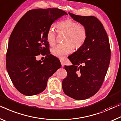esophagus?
Instances as JSON below:
<instances>
[{
    "mask_svg": "<svg viewBox=\"0 0 121 121\" xmlns=\"http://www.w3.org/2000/svg\"><path fill=\"white\" fill-rule=\"evenodd\" d=\"M60 63H61V65H62V67L64 66V63H63V62L62 60H60Z\"/></svg>",
    "mask_w": 121,
    "mask_h": 121,
    "instance_id": "34e87169",
    "label": "esophagus"
}]
</instances>
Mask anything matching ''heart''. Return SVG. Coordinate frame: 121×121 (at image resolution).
Here are the masks:
<instances>
[{
  "mask_svg": "<svg viewBox=\"0 0 121 121\" xmlns=\"http://www.w3.org/2000/svg\"><path fill=\"white\" fill-rule=\"evenodd\" d=\"M59 34H65L63 42L52 49L54 56L59 59H64L66 55L71 53L73 48L78 50L84 45L87 38V31L85 27L78 24L71 19L61 21L56 25ZM46 40L50 45L53 46L56 42V33L50 28L46 33Z\"/></svg>",
  "mask_w": 121,
  "mask_h": 121,
  "instance_id": "obj_1",
  "label": "heart"
}]
</instances>
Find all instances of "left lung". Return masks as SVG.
<instances>
[{"instance_id": "1", "label": "left lung", "mask_w": 121, "mask_h": 121, "mask_svg": "<svg viewBox=\"0 0 121 121\" xmlns=\"http://www.w3.org/2000/svg\"><path fill=\"white\" fill-rule=\"evenodd\" d=\"M70 16L87 31L84 45L68 57L72 65L65 66L66 77L63 80L65 94L76 100L94 96L99 90L108 69L110 48L101 22L94 16Z\"/></svg>"}]
</instances>
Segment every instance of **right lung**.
<instances>
[{
	"mask_svg": "<svg viewBox=\"0 0 121 121\" xmlns=\"http://www.w3.org/2000/svg\"><path fill=\"white\" fill-rule=\"evenodd\" d=\"M67 13L58 9L31 10L22 17L11 33L6 53V69L14 86L26 96L43 91L50 77L61 67L50 54L46 33L55 20ZM44 53V61L36 56Z\"/></svg>",
	"mask_w": 121,
	"mask_h": 121,
	"instance_id": "right-lung-1",
	"label": "right lung"
}]
</instances>
